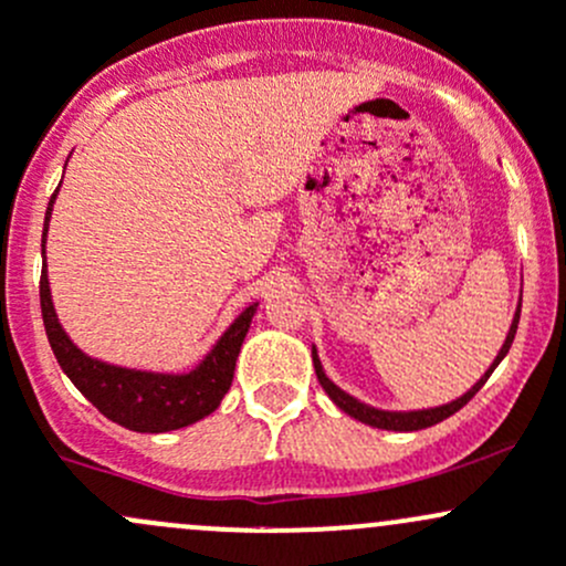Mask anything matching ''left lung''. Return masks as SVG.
<instances>
[{"instance_id": "1", "label": "left lung", "mask_w": 566, "mask_h": 566, "mask_svg": "<svg viewBox=\"0 0 566 566\" xmlns=\"http://www.w3.org/2000/svg\"><path fill=\"white\" fill-rule=\"evenodd\" d=\"M518 318H521V300H518V307H515L513 321H510L507 337H504L500 354H496L494 361H491V367L485 369L483 375H480V380L470 388V391L461 394V397L453 399V402L440 405V407H423V410H380V407H373V405L361 402V399H356L354 394L343 391V388H339L337 382L329 380V375L324 373V364H321V358H318V350H315V345H313L315 375H318V382H321V386H324V391L329 394L332 402L337 405L343 412H348L350 418H356V421L367 423V427L386 429V431H418V429H427V427H434V423L446 421V418H451L455 410H461V407H464L472 397H475V394L480 391V386H483V382L489 380V375L494 373V369L500 367L502 358L507 356L510 345H513L515 329H518Z\"/></svg>"}]
</instances>
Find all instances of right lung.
Segmentation results:
<instances>
[{
	"label": "right lung",
	"instance_id": "add662e5",
	"mask_svg": "<svg viewBox=\"0 0 566 566\" xmlns=\"http://www.w3.org/2000/svg\"><path fill=\"white\" fill-rule=\"evenodd\" d=\"M59 193V188H56ZM51 197L45 210V227H42V256H45L48 223H51L53 202ZM40 307L42 324H45L48 343L64 375L75 382L77 391L88 399L105 418L118 427L143 431V434H161V431L184 429L210 416L232 386L237 356H240L242 339H245L251 321L256 315L259 302H251L229 324V329L216 339V345L202 356V361L188 373H156V369H135L107 364L102 358L83 354L64 326L59 324L56 307H53L51 283H48V266H42L40 277Z\"/></svg>",
	"mask_w": 566,
	"mask_h": 566
}]
</instances>
